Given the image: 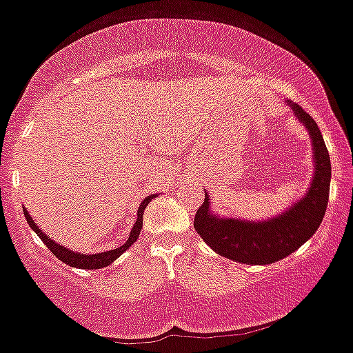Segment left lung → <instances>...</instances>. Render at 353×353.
I'll list each match as a JSON object with an SVG mask.
<instances>
[{
    "label": "left lung",
    "mask_w": 353,
    "mask_h": 353,
    "mask_svg": "<svg viewBox=\"0 0 353 353\" xmlns=\"http://www.w3.org/2000/svg\"><path fill=\"white\" fill-rule=\"evenodd\" d=\"M312 139L313 174L305 196L286 211L263 221L224 218L214 214L206 192L197 209L194 228L214 253L245 265H271L307 243L319 230L328 204L332 165L319 125L298 103L288 102Z\"/></svg>",
    "instance_id": "1"
}]
</instances>
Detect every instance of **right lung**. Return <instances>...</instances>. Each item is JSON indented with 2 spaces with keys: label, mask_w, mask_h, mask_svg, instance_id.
<instances>
[{
  "label": "right lung",
  "mask_w": 353,
  "mask_h": 353,
  "mask_svg": "<svg viewBox=\"0 0 353 353\" xmlns=\"http://www.w3.org/2000/svg\"><path fill=\"white\" fill-rule=\"evenodd\" d=\"M154 197H157V194H150L147 196L144 201L141 203V206L137 209V221L134 223L132 226V231H130L129 234V239H127L125 243H123L120 248H115V250H110V251H102V253H95V254H83V253H77V251L70 250V248L63 246V245H58L55 239L50 238L48 234L43 233V231L40 230V226H37V223H34L32 216H30V212L26 211V209H23V212H25V218H26V223L30 224V228L34 231V233L38 234V238L41 239V241L45 243L46 248H48L50 251H52L55 256L60 259V261H63L65 265L68 266H73V268H82V270H99V268H105V266L112 265V263L117 259L120 254L125 253L127 250H129L130 246L134 245L135 241H137L139 234H141V228H142V219H144V209L147 208V204L150 203V201L154 199Z\"/></svg>",
  "instance_id": "add662e5"
}]
</instances>
